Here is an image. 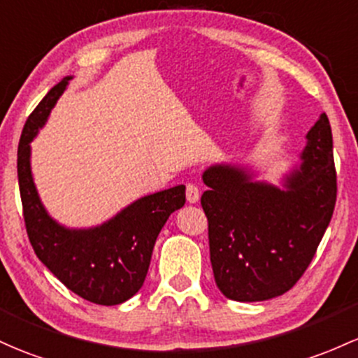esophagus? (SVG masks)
<instances>
[{
  "label": "esophagus",
  "instance_id": "esophagus-1",
  "mask_svg": "<svg viewBox=\"0 0 358 358\" xmlns=\"http://www.w3.org/2000/svg\"><path fill=\"white\" fill-rule=\"evenodd\" d=\"M200 197L199 187L194 185V183H188L187 185V202L188 203H197Z\"/></svg>",
  "mask_w": 358,
  "mask_h": 358
}]
</instances>
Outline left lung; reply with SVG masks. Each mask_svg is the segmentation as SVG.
<instances>
[{
    "mask_svg": "<svg viewBox=\"0 0 358 358\" xmlns=\"http://www.w3.org/2000/svg\"><path fill=\"white\" fill-rule=\"evenodd\" d=\"M301 163L282 187L255 180L241 164H212L203 171L200 203L209 221L215 284L238 302L282 296L311 263L336 202L333 136L326 113L306 134Z\"/></svg>",
    "mask_w": 358,
    "mask_h": 358,
    "instance_id": "obj_1",
    "label": "left lung"
}]
</instances>
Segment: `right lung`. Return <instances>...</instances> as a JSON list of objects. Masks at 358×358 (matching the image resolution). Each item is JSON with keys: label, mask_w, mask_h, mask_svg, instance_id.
I'll use <instances>...</instances> for the list:
<instances>
[{"label": "right lung", "mask_w": 358, "mask_h": 358, "mask_svg": "<svg viewBox=\"0 0 358 358\" xmlns=\"http://www.w3.org/2000/svg\"><path fill=\"white\" fill-rule=\"evenodd\" d=\"M73 76L62 78L25 122L18 144V185L27 234L35 255L62 284L83 299L117 306L143 287L152 248L168 217L185 203V185L129 203L112 219L73 229L49 215L34 183L30 143L49 119Z\"/></svg>", "instance_id": "right-lung-1"}]
</instances>
